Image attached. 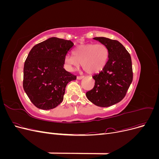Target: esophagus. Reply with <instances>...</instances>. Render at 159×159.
<instances>
[{"label":"esophagus","instance_id":"34e87169","mask_svg":"<svg viewBox=\"0 0 159 159\" xmlns=\"http://www.w3.org/2000/svg\"><path fill=\"white\" fill-rule=\"evenodd\" d=\"M83 78H84V76H77V80H80Z\"/></svg>","mask_w":159,"mask_h":159}]
</instances>
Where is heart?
Returning <instances> with one entry per match:
<instances>
[{"label":"heart","mask_w":159,"mask_h":159,"mask_svg":"<svg viewBox=\"0 0 159 159\" xmlns=\"http://www.w3.org/2000/svg\"><path fill=\"white\" fill-rule=\"evenodd\" d=\"M74 56L67 55L64 58L66 68L71 71L81 63L88 74H95L103 69L109 58V50L103 44L80 45L73 52Z\"/></svg>","instance_id":"heart-1"}]
</instances>
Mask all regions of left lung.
<instances>
[{"label": "left lung", "mask_w": 159, "mask_h": 159, "mask_svg": "<svg viewBox=\"0 0 159 159\" xmlns=\"http://www.w3.org/2000/svg\"><path fill=\"white\" fill-rule=\"evenodd\" d=\"M93 39L107 48L109 58L102 71L92 76L95 85L86 93V97L97 106L107 107L121 102L125 96L133 81L131 58L119 41L105 37Z\"/></svg>", "instance_id": "1"}]
</instances>
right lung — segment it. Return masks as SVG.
I'll return each mask as SVG.
<instances>
[{
	"label": "right lung",
	"mask_w": 159,
	"mask_h": 159,
	"mask_svg": "<svg viewBox=\"0 0 159 159\" xmlns=\"http://www.w3.org/2000/svg\"><path fill=\"white\" fill-rule=\"evenodd\" d=\"M74 46L70 40L52 37L34 46L24 66L23 88L40 109L56 107L70 81L76 80L64 68V58Z\"/></svg>",
	"instance_id": "add662e5"
}]
</instances>
